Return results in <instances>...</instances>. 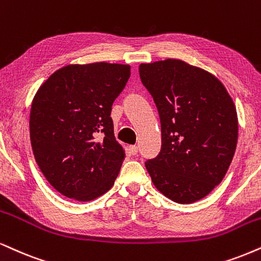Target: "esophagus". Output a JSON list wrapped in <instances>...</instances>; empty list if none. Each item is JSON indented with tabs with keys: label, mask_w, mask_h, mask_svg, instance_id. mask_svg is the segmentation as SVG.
<instances>
[{
	"label": "esophagus",
	"mask_w": 261,
	"mask_h": 261,
	"mask_svg": "<svg viewBox=\"0 0 261 261\" xmlns=\"http://www.w3.org/2000/svg\"><path fill=\"white\" fill-rule=\"evenodd\" d=\"M128 150H130V153L133 155H136L138 151V148H137V146H130L128 147Z\"/></svg>",
	"instance_id": "obj_1"
}]
</instances>
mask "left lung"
<instances>
[{
	"mask_svg": "<svg viewBox=\"0 0 261 261\" xmlns=\"http://www.w3.org/2000/svg\"><path fill=\"white\" fill-rule=\"evenodd\" d=\"M161 123V150L144 165L156 189L174 202L202 199L222 182L236 150L232 98L210 72L177 59L140 65Z\"/></svg>",
	"mask_w": 261,
	"mask_h": 261,
	"instance_id": "8db88e82",
	"label": "left lung"
}]
</instances>
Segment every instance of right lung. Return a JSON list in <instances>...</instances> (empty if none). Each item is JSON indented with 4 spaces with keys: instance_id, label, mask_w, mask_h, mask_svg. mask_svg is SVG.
<instances>
[{
    "instance_id": "obj_1",
    "label": "right lung",
    "mask_w": 261,
    "mask_h": 261,
    "mask_svg": "<svg viewBox=\"0 0 261 261\" xmlns=\"http://www.w3.org/2000/svg\"><path fill=\"white\" fill-rule=\"evenodd\" d=\"M130 73L128 65H68L36 92L30 113L36 163L68 199L91 201L113 187L125 151L114 137L112 105Z\"/></svg>"
}]
</instances>
